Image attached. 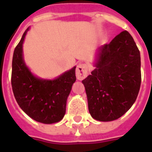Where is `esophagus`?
Here are the masks:
<instances>
[{
    "mask_svg": "<svg viewBox=\"0 0 152 152\" xmlns=\"http://www.w3.org/2000/svg\"><path fill=\"white\" fill-rule=\"evenodd\" d=\"M88 65L86 64H80L76 68V78L82 80L85 78L86 76H88Z\"/></svg>",
    "mask_w": 152,
    "mask_h": 152,
    "instance_id": "obj_1",
    "label": "esophagus"
}]
</instances>
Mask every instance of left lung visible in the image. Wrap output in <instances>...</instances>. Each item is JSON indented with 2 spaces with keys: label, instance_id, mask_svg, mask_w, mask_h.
<instances>
[{
  "label": "left lung",
  "instance_id": "left-lung-1",
  "mask_svg": "<svg viewBox=\"0 0 152 152\" xmlns=\"http://www.w3.org/2000/svg\"><path fill=\"white\" fill-rule=\"evenodd\" d=\"M96 69L83 82L93 118L110 121L133 105L141 83L140 54L131 34L121 32L100 48Z\"/></svg>",
  "mask_w": 152,
  "mask_h": 152
}]
</instances>
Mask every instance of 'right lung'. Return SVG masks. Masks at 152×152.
<instances>
[{
  "instance_id": "add662e5",
  "label": "right lung",
  "mask_w": 152,
  "mask_h": 152,
  "mask_svg": "<svg viewBox=\"0 0 152 152\" xmlns=\"http://www.w3.org/2000/svg\"><path fill=\"white\" fill-rule=\"evenodd\" d=\"M29 27L15 48L12 57V87L19 106L30 118L44 124L64 118L66 101L76 81V67L53 80L34 76L23 59V42Z\"/></svg>"
}]
</instances>
